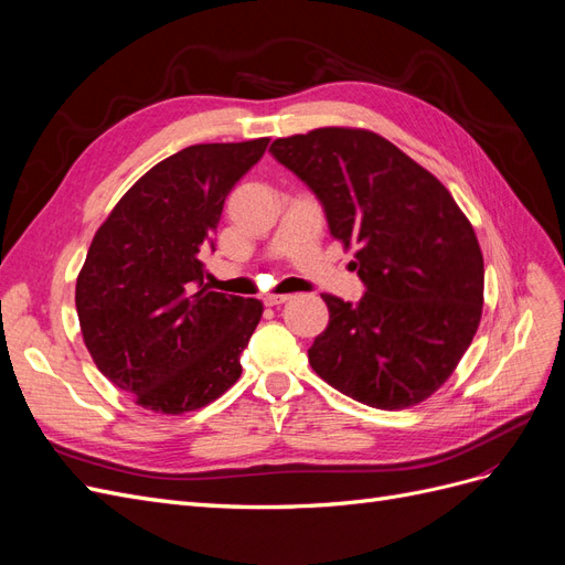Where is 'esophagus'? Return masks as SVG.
Returning a JSON list of instances; mask_svg holds the SVG:
<instances>
[{
  "instance_id": "1",
  "label": "esophagus",
  "mask_w": 565,
  "mask_h": 565,
  "mask_svg": "<svg viewBox=\"0 0 565 565\" xmlns=\"http://www.w3.org/2000/svg\"><path fill=\"white\" fill-rule=\"evenodd\" d=\"M287 301H292V297H289V295H280V297H266V299H264V303L270 306V309H273V306H282V303H287Z\"/></svg>"
}]
</instances>
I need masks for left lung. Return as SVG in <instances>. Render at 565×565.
I'll list each match as a JSON object with an SVG mask.
<instances>
[{"label": "left lung", "instance_id": "left-lung-1", "mask_svg": "<svg viewBox=\"0 0 565 565\" xmlns=\"http://www.w3.org/2000/svg\"><path fill=\"white\" fill-rule=\"evenodd\" d=\"M270 152L318 195L337 241L355 247L367 287L358 303L322 295L330 322L309 349L318 377L380 409L434 396L483 313V254L467 214L370 129L320 127L276 139Z\"/></svg>", "mask_w": 565, "mask_h": 565}]
</instances>
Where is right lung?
<instances>
[{
	"label": "right lung",
	"instance_id": "right-lung-1",
	"mask_svg": "<svg viewBox=\"0 0 565 565\" xmlns=\"http://www.w3.org/2000/svg\"><path fill=\"white\" fill-rule=\"evenodd\" d=\"M270 139L198 143L158 162L98 226L75 306L96 367L160 415L210 405L241 380L259 299L202 287L226 195Z\"/></svg>",
	"mask_w": 565,
	"mask_h": 565
}]
</instances>
